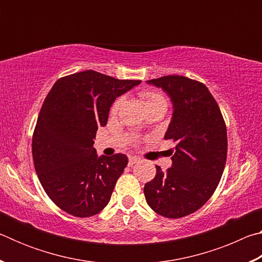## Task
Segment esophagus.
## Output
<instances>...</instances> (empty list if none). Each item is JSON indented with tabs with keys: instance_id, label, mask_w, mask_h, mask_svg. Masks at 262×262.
<instances>
[{
	"instance_id": "obj_1",
	"label": "esophagus",
	"mask_w": 262,
	"mask_h": 262,
	"mask_svg": "<svg viewBox=\"0 0 262 262\" xmlns=\"http://www.w3.org/2000/svg\"><path fill=\"white\" fill-rule=\"evenodd\" d=\"M139 162H140L139 158H136V157H129V159H128V165L133 166V165H134V164L139 163Z\"/></svg>"
}]
</instances>
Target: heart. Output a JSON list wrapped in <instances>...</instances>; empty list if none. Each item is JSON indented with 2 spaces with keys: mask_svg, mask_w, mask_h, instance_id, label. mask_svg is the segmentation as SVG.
<instances>
[{
  "mask_svg": "<svg viewBox=\"0 0 262 262\" xmlns=\"http://www.w3.org/2000/svg\"><path fill=\"white\" fill-rule=\"evenodd\" d=\"M141 97L143 98L147 107H149V106H152V105L167 106V101L165 99V97L162 96L161 94H158V92L143 91V92H141ZM121 104H122V98H119L115 100L114 104L112 105V108H111V114L112 115L117 114L119 112V110H120Z\"/></svg>",
  "mask_w": 262,
  "mask_h": 262,
  "instance_id": "heart-1",
  "label": "heart"
}]
</instances>
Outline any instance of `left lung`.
Here are the masks:
<instances>
[{"label": "left lung", "instance_id": "1", "mask_svg": "<svg viewBox=\"0 0 262 262\" xmlns=\"http://www.w3.org/2000/svg\"><path fill=\"white\" fill-rule=\"evenodd\" d=\"M171 99L173 114L165 133L177 145L172 165L144 185L151 209L167 219L187 216L205 205L223 174L228 152L227 127L208 88L179 75L149 79Z\"/></svg>", "mask_w": 262, "mask_h": 262}]
</instances>
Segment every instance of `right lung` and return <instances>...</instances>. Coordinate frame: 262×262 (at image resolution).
<instances>
[{
	"instance_id": "1",
	"label": "right lung",
	"mask_w": 262,
	"mask_h": 262,
	"mask_svg": "<svg viewBox=\"0 0 262 262\" xmlns=\"http://www.w3.org/2000/svg\"><path fill=\"white\" fill-rule=\"evenodd\" d=\"M140 83L84 70L57 79L48 92L32 139L33 163L42 188L63 211L90 217L107 206L128 158L98 156L94 139L114 100Z\"/></svg>"
}]
</instances>
